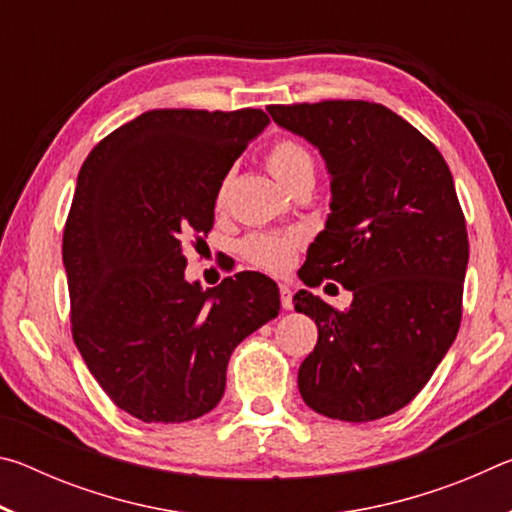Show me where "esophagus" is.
<instances>
[{
    "label": "esophagus",
    "mask_w": 512,
    "mask_h": 512,
    "mask_svg": "<svg viewBox=\"0 0 512 512\" xmlns=\"http://www.w3.org/2000/svg\"><path fill=\"white\" fill-rule=\"evenodd\" d=\"M280 302L284 309H293V291L289 284H280Z\"/></svg>",
    "instance_id": "obj_1"
}]
</instances>
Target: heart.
<instances>
[{
    "mask_svg": "<svg viewBox=\"0 0 512 512\" xmlns=\"http://www.w3.org/2000/svg\"><path fill=\"white\" fill-rule=\"evenodd\" d=\"M266 164L271 169L277 183L291 189L298 185L300 180H314L316 162L314 155L305 144L291 137H282L271 144L266 153ZM225 198V183H221L219 192H216V205H221ZM300 248V235L296 232H255L244 239L241 244V253L250 264L271 273H282L293 264Z\"/></svg>",
    "mask_w": 512,
    "mask_h": 512,
    "instance_id": "obj_1",
    "label": "heart"
}]
</instances>
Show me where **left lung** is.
I'll return each mask as SVG.
<instances>
[{
    "label": "left lung",
    "mask_w": 512,
    "mask_h": 512,
    "mask_svg": "<svg viewBox=\"0 0 512 512\" xmlns=\"http://www.w3.org/2000/svg\"><path fill=\"white\" fill-rule=\"evenodd\" d=\"M266 110L316 146L332 178V214L309 246L302 282L334 280L352 291L345 311L305 289L293 296L318 327L298 370L300 395L332 420H379L422 391L461 327L470 244L452 171L381 103Z\"/></svg>",
    "instance_id": "obj_1"
}]
</instances>
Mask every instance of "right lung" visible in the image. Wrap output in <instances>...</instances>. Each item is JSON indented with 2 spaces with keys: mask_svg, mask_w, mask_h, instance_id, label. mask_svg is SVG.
I'll return each mask as SVG.
<instances>
[{
  "mask_svg": "<svg viewBox=\"0 0 512 512\" xmlns=\"http://www.w3.org/2000/svg\"><path fill=\"white\" fill-rule=\"evenodd\" d=\"M257 108L149 110L94 146L63 232L72 336L121 411L187 422L225 391L232 350L280 311L277 284L244 271L203 291L183 241L214 225L216 192L268 126Z\"/></svg>",
  "mask_w": 512,
  "mask_h": 512,
  "instance_id": "obj_1",
  "label": "right lung"
}]
</instances>
